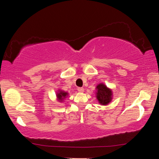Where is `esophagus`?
I'll return each instance as SVG.
<instances>
[{
	"instance_id": "esophagus-1",
	"label": "esophagus",
	"mask_w": 159,
	"mask_h": 159,
	"mask_svg": "<svg viewBox=\"0 0 159 159\" xmlns=\"http://www.w3.org/2000/svg\"><path fill=\"white\" fill-rule=\"evenodd\" d=\"M78 90H79V92H80V93H83V92H84V88H78Z\"/></svg>"
}]
</instances>
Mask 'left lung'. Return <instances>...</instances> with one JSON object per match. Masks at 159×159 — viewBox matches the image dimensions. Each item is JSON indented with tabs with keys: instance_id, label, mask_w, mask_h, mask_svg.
Instances as JSON below:
<instances>
[{
	"instance_id": "obj_1",
	"label": "left lung",
	"mask_w": 159,
	"mask_h": 159,
	"mask_svg": "<svg viewBox=\"0 0 159 159\" xmlns=\"http://www.w3.org/2000/svg\"><path fill=\"white\" fill-rule=\"evenodd\" d=\"M96 98L98 102L102 105H107L112 99V92L103 83H99L96 87Z\"/></svg>"
}]
</instances>
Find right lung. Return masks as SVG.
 I'll list each match as a JSON object with an SVG mask.
<instances>
[{
  "label": "right lung",
  "instance_id": "right-lung-1",
  "mask_svg": "<svg viewBox=\"0 0 159 159\" xmlns=\"http://www.w3.org/2000/svg\"><path fill=\"white\" fill-rule=\"evenodd\" d=\"M67 95H68V93L66 92H64V91H62V90H60L59 91V93L57 94V99L60 102H61Z\"/></svg>",
  "mask_w": 159,
  "mask_h": 159
}]
</instances>
